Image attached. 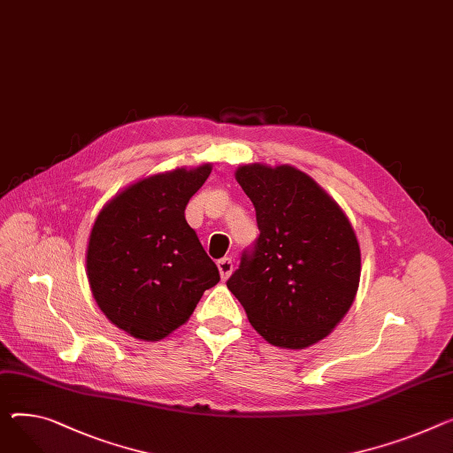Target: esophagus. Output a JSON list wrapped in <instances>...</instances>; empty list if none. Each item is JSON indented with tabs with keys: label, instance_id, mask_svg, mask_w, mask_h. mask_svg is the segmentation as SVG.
<instances>
[{
	"label": "esophagus",
	"instance_id": "obj_1",
	"mask_svg": "<svg viewBox=\"0 0 453 453\" xmlns=\"http://www.w3.org/2000/svg\"><path fill=\"white\" fill-rule=\"evenodd\" d=\"M219 271H220L222 280H227L229 275L233 273V260L227 258V257L220 258V260H219Z\"/></svg>",
	"mask_w": 453,
	"mask_h": 453
}]
</instances>
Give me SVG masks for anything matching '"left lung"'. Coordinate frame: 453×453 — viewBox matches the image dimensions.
I'll use <instances>...</instances> for the list:
<instances>
[{"label": "left lung", "instance_id": "1", "mask_svg": "<svg viewBox=\"0 0 453 453\" xmlns=\"http://www.w3.org/2000/svg\"><path fill=\"white\" fill-rule=\"evenodd\" d=\"M260 229L227 288L273 346L303 349L327 337L351 308L360 248L339 203L291 165H240Z\"/></svg>", "mask_w": 453, "mask_h": 453}]
</instances>
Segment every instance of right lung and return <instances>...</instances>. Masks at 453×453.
<instances>
[{"instance_id":"obj_1","label":"right lung","mask_w":453,"mask_h":453,"mask_svg":"<svg viewBox=\"0 0 453 453\" xmlns=\"http://www.w3.org/2000/svg\"><path fill=\"white\" fill-rule=\"evenodd\" d=\"M211 164L138 180L109 200L87 246V277L104 315L134 339L160 341L188 322L219 280L186 220Z\"/></svg>"}]
</instances>
